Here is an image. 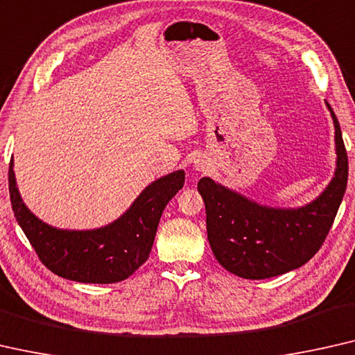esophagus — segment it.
Returning <instances> with one entry per match:
<instances>
[{"label": "esophagus", "mask_w": 355, "mask_h": 355, "mask_svg": "<svg viewBox=\"0 0 355 355\" xmlns=\"http://www.w3.org/2000/svg\"><path fill=\"white\" fill-rule=\"evenodd\" d=\"M194 167H196V171H204V168H207L205 167V161H202V159L194 161Z\"/></svg>", "instance_id": "1"}]
</instances>
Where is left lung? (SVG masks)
<instances>
[{
    "mask_svg": "<svg viewBox=\"0 0 355 355\" xmlns=\"http://www.w3.org/2000/svg\"><path fill=\"white\" fill-rule=\"evenodd\" d=\"M335 124L336 168L319 198L296 209L268 207L247 199L209 177L199 180L207 215V237L221 266L236 276L260 280L303 266L324 244L347 184V153Z\"/></svg>",
    "mask_w": 355,
    "mask_h": 355,
    "instance_id": "obj_1",
    "label": "left lung"
}]
</instances>
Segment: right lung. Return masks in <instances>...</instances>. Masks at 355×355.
Returning <instances> with one entry per match:
<instances>
[{
    "label": "right lung",
    "mask_w": 355,
    "mask_h": 355,
    "mask_svg": "<svg viewBox=\"0 0 355 355\" xmlns=\"http://www.w3.org/2000/svg\"><path fill=\"white\" fill-rule=\"evenodd\" d=\"M9 164V194L15 220L47 269L83 284H114L132 276L148 257L166 205L183 188L184 172L157 178L125 214L97 230H59L35 216L24 204Z\"/></svg>",
    "instance_id": "right-lung-1"
}]
</instances>
